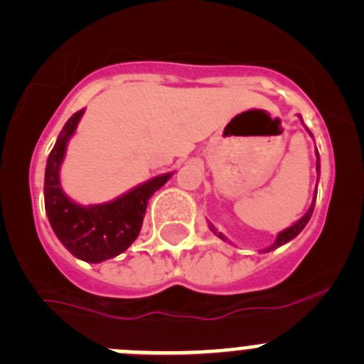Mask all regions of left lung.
Listing matches in <instances>:
<instances>
[{
	"instance_id": "obj_1",
	"label": "left lung",
	"mask_w": 364,
	"mask_h": 364,
	"mask_svg": "<svg viewBox=\"0 0 364 364\" xmlns=\"http://www.w3.org/2000/svg\"><path fill=\"white\" fill-rule=\"evenodd\" d=\"M317 171H319V154H317ZM315 193H317V191H315ZM314 204H315V197H314ZM314 204H311V208L306 211V215H304V217H302L301 220H297L294 224V226L288 228V230H284V231H282V233H279V237H277V240H275V244H273L272 247H268L266 252H269V250H273V247L282 246V244H286V242H288V240L294 239V237H297V235L301 233L302 230H304V226H306V224H308V220H310L311 213H314Z\"/></svg>"
}]
</instances>
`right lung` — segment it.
I'll use <instances>...</instances> for the list:
<instances>
[{
    "label": "right lung",
    "instance_id": "1",
    "mask_svg": "<svg viewBox=\"0 0 364 364\" xmlns=\"http://www.w3.org/2000/svg\"><path fill=\"white\" fill-rule=\"evenodd\" d=\"M82 114L83 109L67 120L49 154L45 169V211L56 237L74 257L87 262H102L120 255L134 242L151 195L162 188L171 175L156 176L107 204L83 208L70 202L60 188V164L65 154L67 140Z\"/></svg>",
    "mask_w": 364,
    "mask_h": 364
}]
</instances>
